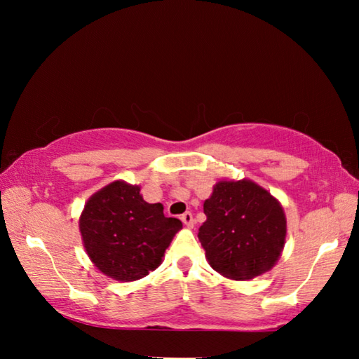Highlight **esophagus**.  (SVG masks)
I'll use <instances>...</instances> for the list:
<instances>
[{
    "mask_svg": "<svg viewBox=\"0 0 359 359\" xmlns=\"http://www.w3.org/2000/svg\"><path fill=\"white\" fill-rule=\"evenodd\" d=\"M180 218H182V222L185 223V226H188V228H193V224H194V218H193V214H191V212H185V214L182 215Z\"/></svg>",
    "mask_w": 359,
    "mask_h": 359,
    "instance_id": "34e87169",
    "label": "esophagus"
}]
</instances>
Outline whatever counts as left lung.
Returning a JSON list of instances; mask_svg holds the SVG:
<instances>
[{
  "label": "left lung",
  "instance_id": "obj_1",
  "mask_svg": "<svg viewBox=\"0 0 359 359\" xmlns=\"http://www.w3.org/2000/svg\"><path fill=\"white\" fill-rule=\"evenodd\" d=\"M198 238L209 264L233 280H250L277 263L285 245L282 205L252 180H222L205 199Z\"/></svg>",
  "mask_w": 359,
  "mask_h": 359
}]
</instances>
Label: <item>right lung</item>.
I'll list each match as a JSON object with an SVG mask.
<instances>
[{
	"label": "right lung",
	"mask_w": 359,
	"mask_h": 359,
	"mask_svg": "<svg viewBox=\"0 0 359 359\" xmlns=\"http://www.w3.org/2000/svg\"><path fill=\"white\" fill-rule=\"evenodd\" d=\"M139 191L112 182L88 199L79 222L90 259L115 280L133 282L156 269L182 228L179 218L165 217L160 203H145Z\"/></svg>",
	"instance_id": "right-lung-1"
}]
</instances>
